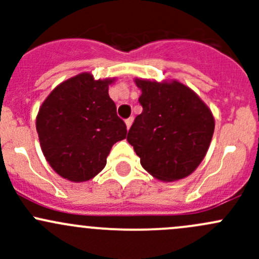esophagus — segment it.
<instances>
[{"instance_id": "esophagus-1", "label": "esophagus", "mask_w": 259, "mask_h": 259, "mask_svg": "<svg viewBox=\"0 0 259 259\" xmlns=\"http://www.w3.org/2000/svg\"><path fill=\"white\" fill-rule=\"evenodd\" d=\"M133 120H134V117H133V116L125 120V124H126V129H130V126H132V124H133Z\"/></svg>"}]
</instances>
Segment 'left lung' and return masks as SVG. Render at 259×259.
Wrapping results in <instances>:
<instances>
[{
  "label": "left lung",
  "instance_id": "8db88e82",
  "mask_svg": "<svg viewBox=\"0 0 259 259\" xmlns=\"http://www.w3.org/2000/svg\"><path fill=\"white\" fill-rule=\"evenodd\" d=\"M143 113L126 140L154 178L173 182L190 176L207 154L214 117L199 96L177 80L135 79Z\"/></svg>",
  "mask_w": 259,
  "mask_h": 259
}]
</instances>
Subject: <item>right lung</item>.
Listing matches in <instances>:
<instances>
[{
    "instance_id": "1",
    "label": "right lung",
    "mask_w": 259,
    "mask_h": 259,
    "mask_svg": "<svg viewBox=\"0 0 259 259\" xmlns=\"http://www.w3.org/2000/svg\"><path fill=\"white\" fill-rule=\"evenodd\" d=\"M114 79L76 75L50 93L36 117L40 145L62 178L86 182L106 165L110 149L126 138V125L109 96Z\"/></svg>"
}]
</instances>
